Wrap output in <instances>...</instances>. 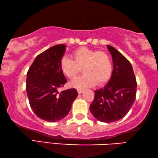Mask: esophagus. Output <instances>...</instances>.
I'll use <instances>...</instances> for the list:
<instances>
[{"instance_id":"34e87169","label":"esophagus","mask_w":158,"mask_h":158,"mask_svg":"<svg viewBox=\"0 0 158 158\" xmlns=\"http://www.w3.org/2000/svg\"><path fill=\"white\" fill-rule=\"evenodd\" d=\"M83 91L84 90H82V89H77V93H78L79 94H81L83 92Z\"/></svg>"}]
</instances>
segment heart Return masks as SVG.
I'll use <instances>...</instances> for the list:
<instances>
[{
  "label": "heart",
  "mask_w": 158,
  "mask_h": 158,
  "mask_svg": "<svg viewBox=\"0 0 158 158\" xmlns=\"http://www.w3.org/2000/svg\"><path fill=\"white\" fill-rule=\"evenodd\" d=\"M74 60L67 56L60 60V69L69 78H73L83 68L84 75L70 82L72 87L85 89L94 85L98 86L107 83L112 73L111 58L106 52L81 47L73 52Z\"/></svg>",
  "instance_id": "b5f03b06"
}]
</instances>
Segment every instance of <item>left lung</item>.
I'll return each mask as SVG.
<instances>
[{
    "mask_svg": "<svg viewBox=\"0 0 158 158\" xmlns=\"http://www.w3.org/2000/svg\"><path fill=\"white\" fill-rule=\"evenodd\" d=\"M113 71L106 86L95 91L89 109L96 119L105 123L114 122L125 117L136 97L137 82L131 62L110 45Z\"/></svg>",
    "mask_w": 158,
    "mask_h": 158,
    "instance_id": "8db88e82",
    "label": "left lung"
}]
</instances>
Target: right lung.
Instances as JSON below:
<instances>
[{
  "label": "right lung",
  "mask_w": 158,
  "mask_h": 158,
  "mask_svg": "<svg viewBox=\"0 0 158 158\" xmlns=\"http://www.w3.org/2000/svg\"><path fill=\"white\" fill-rule=\"evenodd\" d=\"M66 46L59 44L38 55L27 73L26 92L30 106L39 118L55 122L64 118L78 95L74 88L59 92L66 79L60 69Z\"/></svg>",
  "instance_id": "obj_1"
}]
</instances>
